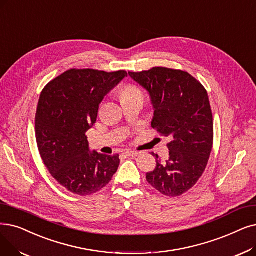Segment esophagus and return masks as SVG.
Listing matches in <instances>:
<instances>
[{
	"label": "esophagus",
	"instance_id": "34e87169",
	"mask_svg": "<svg viewBox=\"0 0 256 256\" xmlns=\"http://www.w3.org/2000/svg\"><path fill=\"white\" fill-rule=\"evenodd\" d=\"M126 156H128V157H137L138 154H140L139 152H135V150H128L124 152Z\"/></svg>",
	"mask_w": 256,
	"mask_h": 256
}]
</instances>
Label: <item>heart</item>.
Masks as SVG:
<instances>
[{"instance_id": "b5f03b06", "label": "heart", "mask_w": 256, "mask_h": 256, "mask_svg": "<svg viewBox=\"0 0 256 256\" xmlns=\"http://www.w3.org/2000/svg\"><path fill=\"white\" fill-rule=\"evenodd\" d=\"M120 97H121V100L124 102V100H126V99L136 98V97L143 98V93L136 86H126V88H122Z\"/></svg>"}]
</instances>
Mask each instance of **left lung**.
<instances>
[{
  "label": "left lung",
  "mask_w": 256,
  "mask_h": 256,
  "mask_svg": "<svg viewBox=\"0 0 256 256\" xmlns=\"http://www.w3.org/2000/svg\"><path fill=\"white\" fill-rule=\"evenodd\" d=\"M128 75L150 92L152 128L170 138L168 159L152 152L157 165L146 181L166 196H180L202 176L212 150L214 118L206 88L188 72L165 66Z\"/></svg>",
  "instance_id": "obj_1"
}]
</instances>
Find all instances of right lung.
<instances>
[{
	"label": "right lung",
	"mask_w": 256,
	"mask_h": 256,
	"mask_svg": "<svg viewBox=\"0 0 256 256\" xmlns=\"http://www.w3.org/2000/svg\"><path fill=\"white\" fill-rule=\"evenodd\" d=\"M126 76L124 70L71 69L40 93L36 114L40 154L54 179L75 194L102 190L118 170L119 154L91 152L86 132L96 122L104 97Z\"/></svg>",
	"instance_id": "right-lung-1"
}]
</instances>
